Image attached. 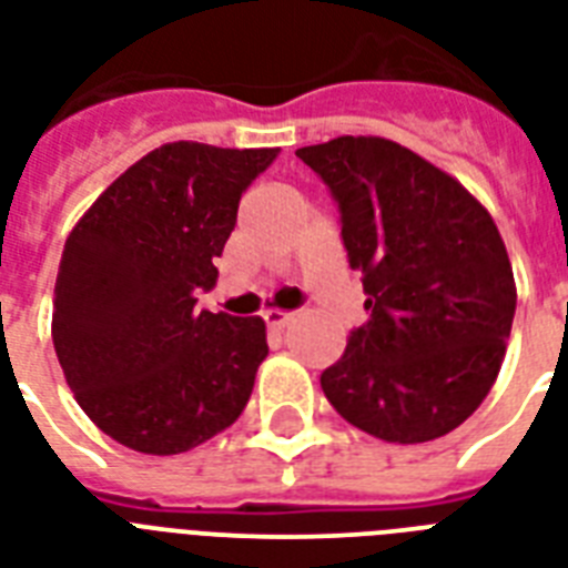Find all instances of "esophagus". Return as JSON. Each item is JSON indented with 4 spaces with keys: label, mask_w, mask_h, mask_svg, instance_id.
Masks as SVG:
<instances>
[{
    "label": "esophagus",
    "mask_w": 568,
    "mask_h": 568,
    "mask_svg": "<svg viewBox=\"0 0 568 568\" xmlns=\"http://www.w3.org/2000/svg\"><path fill=\"white\" fill-rule=\"evenodd\" d=\"M262 318H265V324L267 327H274V329H283L285 324H288V321L294 318L292 312H283V310H267L265 315H262Z\"/></svg>",
    "instance_id": "obj_1"
}]
</instances>
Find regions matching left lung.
<instances>
[{
	"label": "left lung",
	"mask_w": 568,
	"mask_h": 568,
	"mask_svg": "<svg viewBox=\"0 0 568 568\" xmlns=\"http://www.w3.org/2000/svg\"><path fill=\"white\" fill-rule=\"evenodd\" d=\"M338 205L368 321L324 368L345 422L415 445L466 422L501 372L516 283L498 226L454 176L386 138L301 146Z\"/></svg>",
	"instance_id": "1"
}]
</instances>
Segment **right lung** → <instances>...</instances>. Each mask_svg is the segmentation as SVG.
Returning a JSON list of instances; mask_svg holds the SVG:
<instances>
[{
	"label": "right lung",
	"instance_id": "obj_1",
	"mask_svg": "<svg viewBox=\"0 0 568 568\" xmlns=\"http://www.w3.org/2000/svg\"><path fill=\"white\" fill-rule=\"evenodd\" d=\"M280 155L176 141L146 153L75 223L61 253L52 342L88 418L141 454L226 430L267 356L265 321L196 310L241 194Z\"/></svg>",
	"mask_w": 568,
	"mask_h": 568
}]
</instances>
